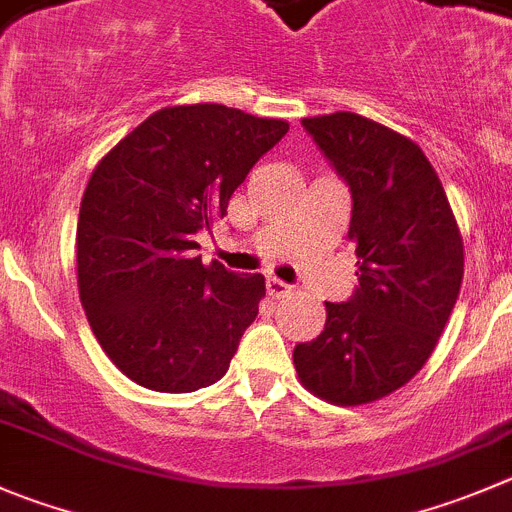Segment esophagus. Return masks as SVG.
Segmentation results:
<instances>
[{
  "label": "esophagus",
  "instance_id": "1",
  "mask_svg": "<svg viewBox=\"0 0 512 512\" xmlns=\"http://www.w3.org/2000/svg\"><path fill=\"white\" fill-rule=\"evenodd\" d=\"M266 291H269L271 299H281V296L291 294V286L286 284V281L276 279V276H269V279H266Z\"/></svg>",
  "mask_w": 512,
  "mask_h": 512
}]
</instances>
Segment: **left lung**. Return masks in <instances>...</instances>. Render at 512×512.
Listing matches in <instances>:
<instances>
[{
  "mask_svg": "<svg viewBox=\"0 0 512 512\" xmlns=\"http://www.w3.org/2000/svg\"><path fill=\"white\" fill-rule=\"evenodd\" d=\"M352 193L359 286L326 301L324 332L296 344V374L332 405H367L410 382L437 347L462 284V238L420 148L357 113L301 120Z\"/></svg>",
  "mask_w": 512,
  "mask_h": 512,
  "instance_id": "obj_1",
  "label": "left lung"
}]
</instances>
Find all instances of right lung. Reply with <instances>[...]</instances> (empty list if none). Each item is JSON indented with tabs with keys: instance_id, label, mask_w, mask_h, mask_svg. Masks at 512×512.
Wrapping results in <instances>:
<instances>
[{
	"instance_id": "add662e5",
	"label": "right lung",
	"mask_w": 512,
	"mask_h": 512,
	"mask_svg": "<svg viewBox=\"0 0 512 512\" xmlns=\"http://www.w3.org/2000/svg\"><path fill=\"white\" fill-rule=\"evenodd\" d=\"M289 123L236 107L150 115L92 170L77 221V286L115 367L155 392H196L226 374L266 294L261 274L193 256L233 191Z\"/></svg>"
}]
</instances>
